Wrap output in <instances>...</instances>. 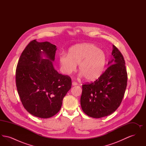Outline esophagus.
Masks as SVG:
<instances>
[{
  "mask_svg": "<svg viewBox=\"0 0 146 146\" xmlns=\"http://www.w3.org/2000/svg\"><path fill=\"white\" fill-rule=\"evenodd\" d=\"M72 85L73 86H76V85H78V83H76V82H72Z\"/></svg>",
  "mask_w": 146,
  "mask_h": 146,
  "instance_id": "1",
  "label": "esophagus"
}]
</instances>
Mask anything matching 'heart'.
I'll list each match as a JSON object with an SVG mask.
<instances>
[{"mask_svg": "<svg viewBox=\"0 0 146 146\" xmlns=\"http://www.w3.org/2000/svg\"><path fill=\"white\" fill-rule=\"evenodd\" d=\"M106 61L104 51L90 43L76 45L68 50L67 54H62L58 57L60 68L63 74H71L79 64L80 76L90 82L96 80L102 75Z\"/></svg>", "mask_w": 146, "mask_h": 146, "instance_id": "b5f03b06", "label": "heart"}]
</instances>
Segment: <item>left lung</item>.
<instances>
[{
  "label": "left lung",
  "mask_w": 146,
  "mask_h": 146,
  "mask_svg": "<svg viewBox=\"0 0 146 146\" xmlns=\"http://www.w3.org/2000/svg\"><path fill=\"white\" fill-rule=\"evenodd\" d=\"M108 67L94 83L82 85L80 104L88 116L100 118L115 111L121 104L127 86L124 58L114 45Z\"/></svg>",
  "instance_id": "1"
}]
</instances>
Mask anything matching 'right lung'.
<instances>
[{
    "label": "right lung",
    "mask_w": 146,
    "mask_h": 146,
    "mask_svg": "<svg viewBox=\"0 0 146 146\" xmlns=\"http://www.w3.org/2000/svg\"><path fill=\"white\" fill-rule=\"evenodd\" d=\"M57 48L48 42H30L23 51L16 70L18 94L32 115L49 118L60 110L72 86L70 76L59 74L53 62Z\"/></svg>",
    "instance_id": "obj_1"
}]
</instances>
